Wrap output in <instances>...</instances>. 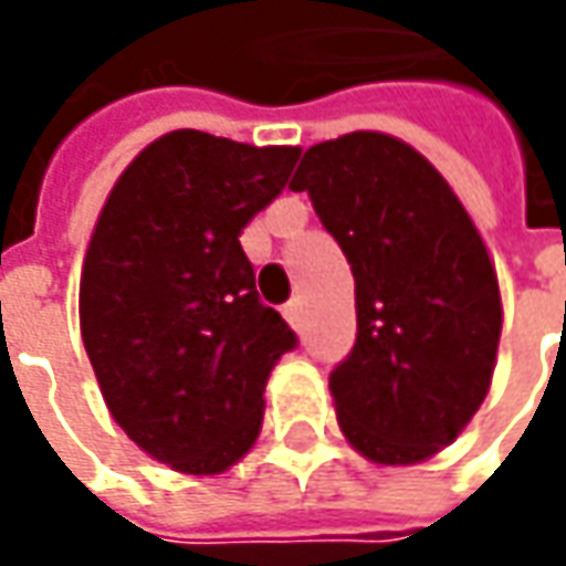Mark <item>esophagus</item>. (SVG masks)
Masks as SVG:
<instances>
[{
	"mask_svg": "<svg viewBox=\"0 0 566 566\" xmlns=\"http://www.w3.org/2000/svg\"><path fill=\"white\" fill-rule=\"evenodd\" d=\"M283 315H286V321H290L293 327H302V302H298V298H290V302L283 305Z\"/></svg>",
	"mask_w": 566,
	"mask_h": 566,
	"instance_id": "1",
	"label": "esophagus"
}]
</instances>
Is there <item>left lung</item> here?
<instances>
[{
	"instance_id": "obj_1",
	"label": "left lung",
	"mask_w": 566,
	"mask_h": 566,
	"mask_svg": "<svg viewBox=\"0 0 566 566\" xmlns=\"http://www.w3.org/2000/svg\"><path fill=\"white\" fill-rule=\"evenodd\" d=\"M356 276V343L331 371L349 444L384 467L447 447L489 394L497 276L441 172L409 144L353 132L305 150L290 182Z\"/></svg>"
}]
</instances>
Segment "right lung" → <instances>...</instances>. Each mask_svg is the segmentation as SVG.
Masks as SVG:
<instances>
[{
	"instance_id": "1",
	"label": "right lung",
	"mask_w": 566,
	"mask_h": 566,
	"mask_svg": "<svg viewBox=\"0 0 566 566\" xmlns=\"http://www.w3.org/2000/svg\"><path fill=\"white\" fill-rule=\"evenodd\" d=\"M295 160L298 147L169 132L99 210L81 273L84 349L122 431L179 472H223L254 444L271 368L298 346L239 242Z\"/></svg>"
}]
</instances>
